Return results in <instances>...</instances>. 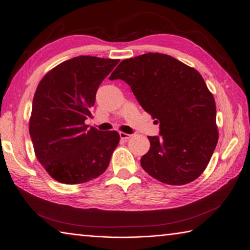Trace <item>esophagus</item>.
I'll list each match as a JSON object with an SVG mask.
<instances>
[{
	"mask_svg": "<svg viewBox=\"0 0 250 250\" xmlns=\"http://www.w3.org/2000/svg\"><path fill=\"white\" fill-rule=\"evenodd\" d=\"M119 134H120V138L122 140H128V139H130L132 137L131 134H128V133H125V132H120Z\"/></svg>",
	"mask_w": 250,
	"mask_h": 250,
	"instance_id": "obj_1",
	"label": "esophagus"
}]
</instances>
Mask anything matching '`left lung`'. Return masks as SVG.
Returning <instances> with one entry per match:
<instances>
[{
  "label": "left lung",
  "instance_id": "left-lung-1",
  "mask_svg": "<svg viewBox=\"0 0 250 250\" xmlns=\"http://www.w3.org/2000/svg\"><path fill=\"white\" fill-rule=\"evenodd\" d=\"M124 80L141 106L160 122L148 137L142 168L164 184L181 186L206 170L218 142L216 104L194 67L161 53L122 60L109 77Z\"/></svg>",
  "mask_w": 250,
  "mask_h": 250
}]
</instances>
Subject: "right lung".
Listing matches in <instances>:
<instances>
[{"label":"right lung","mask_w":250,"mask_h":250,"mask_svg":"<svg viewBox=\"0 0 250 250\" xmlns=\"http://www.w3.org/2000/svg\"><path fill=\"white\" fill-rule=\"evenodd\" d=\"M120 60L77 56L44 75L33 97L29 132L37 160L62 184H84L107 169L117 131L85 125L101 82Z\"/></svg>","instance_id":"obj_1"}]
</instances>
